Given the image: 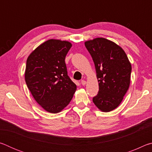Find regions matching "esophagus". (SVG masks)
Wrapping results in <instances>:
<instances>
[{"label": "esophagus", "instance_id": "1", "mask_svg": "<svg viewBox=\"0 0 152 152\" xmlns=\"http://www.w3.org/2000/svg\"><path fill=\"white\" fill-rule=\"evenodd\" d=\"M86 82L84 80H81V84H82V85H85L86 84Z\"/></svg>", "mask_w": 152, "mask_h": 152}]
</instances>
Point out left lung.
I'll return each instance as SVG.
<instances>
[{"label":"left lung","mask_w":152,"mask_h":152,"mask_svg":"<svg viewBox=\"0 0 152 152\" xmlns=\"http://www.w3.org/2000/svg\"><path fill=\"white\" fill-rule=\"evenodd\" d=\"M85 46L93 60L99 91L94 104L103 112L119 106L130 84L132 65L123 49L104 38L87 41Z\"/></svg>","instance_id":"1"}]
</instances>
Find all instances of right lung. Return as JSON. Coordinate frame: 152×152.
<instances>
[{
	"mask_svg": "<svg viewBox=\"0 0 152 152\" xmlns=\"http://www.w3.org/2000/svg\"><path fill=\"white\" fill-rule=\"evenodd\" d=\"M72 44L50 39L31 53L25 78L33 98L48 112L57 113L68 105L76 85L68 76L65 58Z\"/></svg>",
	"mask_w": 152,
	"mask_h": 152,
	"instance_id": "add662e5",
	"label": "right lung"
}]
</instances>
